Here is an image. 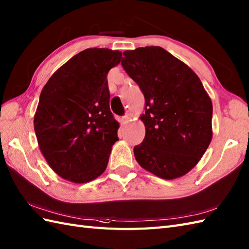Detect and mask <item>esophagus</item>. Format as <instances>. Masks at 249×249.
<instances>
[{
	"mask_svg": "<svg viewBox=\"0 0 249 249\" xmlns=\"http://www.w3.org/2000/svg\"><path fill=\"white\" fill-rule=\"evenodd\" d=\"M131 117H132V115L130 114V113H126L124 116H123V123L125 124H128L129 121H130V119H131Z\"/></svg>",
	"mask_w": 249,
	"mask_h": 249,
	"instance_id": "34e87169",
	"label": "esophagus"
}]
</instances>
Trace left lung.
<instances>
[{
    "instance_id": "obj_1",
    "label": "left lung",
    "mask_w": 249,
    "mask_h": 249,
    "mask_svg": "<svg viewBox=\"0 0 249 249\" xmlns=\"http://www.w3.org/2000/svg\"><path fill=\"white\" fill-rule=\"evenodd\" d=\"M121 65L145 100V136L134 147L137 162L165 179L189 172L212 138V104L199 78L160 46L125 51Z\"/></svg>"
}]
</instances>
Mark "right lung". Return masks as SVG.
Here are the masks:
<instances>
[{"mask_svg":"<svg viewBox=\"0 0 249 249\" xmlns=\"http://www.w3.org/2000/svg\"><path fill=\"white\" fill-rule=\"evenodd\" d=\"M121 54L87 48L54 71L42 89L36 136L48 165L65 179L88 183L106 170L119 126L110 110L107 76Z\"/></svg>","mask_w":249,"mask_h":249,"instance_id":"obj_1","label":"right lung"}]
</instances>
